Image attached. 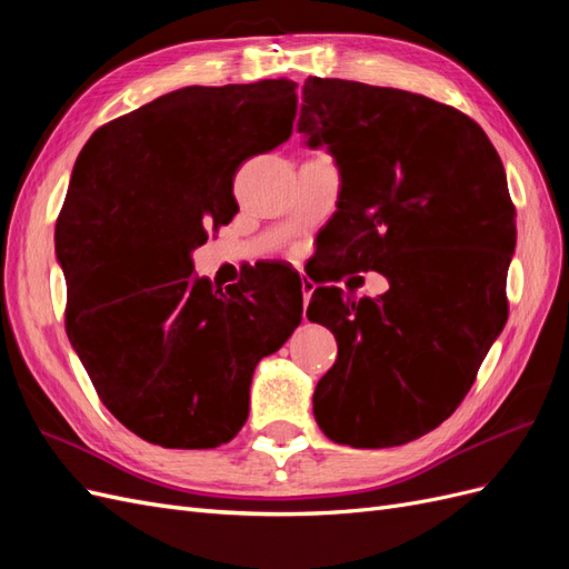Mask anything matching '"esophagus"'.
<instances>
[{"label":"esophagus","mask_w":569,"mask_h":569,"mask_svg":"<svg viewBox=\"0 0 569 569\" xmlns=\"http://www.w3.org/2000/svg\"><path fill=\"white\" fill-rule=\"evenodd\" d=\"M301 291H303V306L311 301L313 291H316V282L311 278H301Z\"/></svg>","instance_id":"34e87169"}]
</instances>
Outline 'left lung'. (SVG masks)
<instances>
[{
  "instance_id": "1",
  "label": "left lung",
  "mask_w": 569,
  "mask_h": 569,
  "mask_svg": "<svg viewBox=\"0 0 569 569\" xmlns=\"http://www.w3.org/2000/svg\"><path fill=\"white\" fill-rule=\"evenodd\" d=\"M299 130L341 170L322 230L341 270L327 280H389L377 299L313 291L306 316L339 349L313 393L316 420L353 449L408 443L460 406L508 320L518 213L501 157L449 104L339 78L306 80Z\"/></svg>"
}]
</instances>
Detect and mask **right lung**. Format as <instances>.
<instances>
[{
	"label": "right lung",
	"instance_id": "right-lung-1",
	"mask_svg": "<svg viewBox=\"0 0 569 569\" xmlns=\"http://www.w3.org/2000/svg\"><path fill=\"white\" fill-rule=\"evenodd\" d=\"M297 82L184 88L82 147L57 218L66 335L111 416L163 449H216L249 416L258 360L301 322V280L261 263L213 289L192 249L239 211L237 168L289 140Z\"/></svg>",
	"mask_w": 569,
	"mask_h": 569
}]
</instances>
